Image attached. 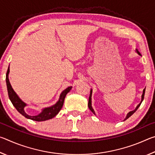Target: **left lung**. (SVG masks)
Here are the masks:
<instances>
[{"instance_id": "left-lung-1", "label": "left lung", "mask_w": 155, "mask_h": 155, "mask_svg": "<svg viewBox=\"0 0 155 155\" xmlns=\"http://www.w3.org/2000/svg\"><path fill=\"white\" fill-rule=\"evenodd\" d=\"M136 52H137V53L139 54V55L141 56V54H140V52H139L137 49H136ZM145 90H146V88H144L143 90L142 95H141V102L140 103V104H139L138 105L135 107V109L134 110H133V111H131L128 113V114H127V116H126V117H125L124 120L128 119V117H129L130 116H131V115H132L136 111H137L139 107H140V104H141V103H142V101H143V98H144V94H145ZM91 95H92V89H91V90H90V97H89V101H88V107H89V109H90L91 110V111L92 112L94 115H96V113H95V111H94V109H93L92 106H91Z\"/></svg>"}]
</instances>
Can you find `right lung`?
I'll list each match as a JSON object with an SVG mask.
<instances>
[{"instance_id": "1", "label": "right lung", "mask_w": 155, "mask_h": 155, "mask_svg": "<svg viewBox=\"0 0 155 155\" xmlns=\"http://www.w3.org/2000/svg\"><path fill=\"white\" fill-rule=\"evenodd\" d=\"M9 66L7 69V74H6V83H7V91H8V95L9 100L11 101L13 105L15 107V108L17 109V111L22 114L23 116L27 117L28 119L35 120V121L38 122H41L45 121V120H48L50 119H52V117L58 114V113L61 109L63 104L64 103V99L65 98L66 94L69 92V91L72 90V86L67 87L65 90L62 91L59 96V98L57 103L48 107H45L41 109V111L40 114L36 115H30L27 114L25 111V107L27 106V104L23 102L22 100L20 98V97L18 96V94L15 92L14 89L12 88L11 83L9 82Z\"/></svg>"}]
</instances>
